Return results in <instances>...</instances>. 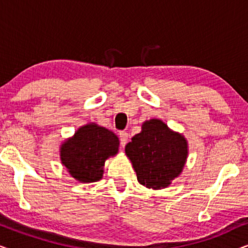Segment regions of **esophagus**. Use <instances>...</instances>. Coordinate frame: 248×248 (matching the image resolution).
<instances>
[{
  "instance_id": "obj_1",
  "label": "esophagus",
  "mask_w": 248,
  "mask_h": 248,
  "mask_svg": "<svg viewBox=\"0 0 248 248\" xmlns=\"http://www.w3.org/2000/svg\"><path fill=\"white\" fill-rule=\"evenodd\" d=\"M120 140H121V145L122 147H125V144L127 143L128 140V134L126 132H120Z\"/></svg>"
}]
</instances>
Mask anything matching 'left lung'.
Wrapping results in <instances>:
<instances>
[{
    "label": "left lung",
    "instance_id": "8db88e82",
    "mask_svg": "<svg viewBox=\"0 0 248 248\" xmlns=\"http://www.w3.org/2000/svg\"><path fill=\"white\" fill-rule=\"evenodd\" d=\"M138 182L147 188L168 187L182 174L188 155V143L159 118L142 123L141 132L125 145Z\"/></svg>",
    "mask_w": 248,
    "mask_h": 248
}]
</instances>
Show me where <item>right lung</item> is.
Segmentation results:
<instances>
[{"instance_id": "obj_1", "label": "right lung", "mask_w": 248, "mask_h": 248, "mask_svg": "<svg viewBox=\"0 0 248 248\" xmlns=\"http://www.w3.org/2000/svg\"><path fill=\"white\" fill-rule=\"evenodd\" d=\"M118 148L120 140L114 132L96 123H88L63 141L60 158L76 181L93 183L103 178L105 161L116 155Z\"/></svg>"}]
</instances>
